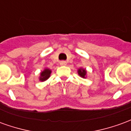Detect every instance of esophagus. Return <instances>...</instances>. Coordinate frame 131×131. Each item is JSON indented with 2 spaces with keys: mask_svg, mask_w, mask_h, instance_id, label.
<instances>
[{
  "mask_svg": "<svg viewBox=\"0 0 131 131\" xmlns=\"http://www.w3.org/2000/svg\"><path fill=\"white\" fill-rule=\"evenodd\" d=\"M60 64L61 66H66L67 63V62H65V61H61Z\"/></svg>",
  "mask_w": 131,
  "mask_h": 131,
  "instance_id": "1",
  "label": "esophagus"
}]
</instances>
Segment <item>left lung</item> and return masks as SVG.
Here are the masks:
<instances>
[{"instance_id": "1", "label": "left lung", "mask_w": 131, "mask_h": 131, "mask_svg": "<svg viewBox=\"0 0 131 131\" xmlns=\"http://www.w3.org/2000/svg\"><path fill=\"white\" fill-rule=\"evenodd\" d=\"M78 74L79 75V77H81V78H83V79H85L86 77H87V71H86V69H85L83 68H79L78 69Z\"/></svg>"}]
</instances>
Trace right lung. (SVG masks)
<instances>
[{
    "mask_svg": "<svg viewBox=\"0 0 131 131\" xmlns=\"http://www.w3.org/2000/svg\"><path fill=\"white\" fill-rule=\"evenodd\" d=\"M52 71L48 68H45L44 70L42 71L40 73V76H39V81H40L41 82L46 81V80H48L50 77Z\"/></svg>",
    "mask_w": 131,
    "mask_h": 131,
    "instance_id": "obj_1",
    "label": "right lung"
}]
</instances>
